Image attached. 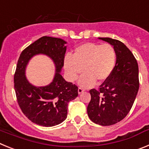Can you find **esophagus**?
I'll return each instance as SVG.
<instances>
[{"label": "esophagus", "instance_id": "esophagus-1", "mask_svg": "<svg viewBox=\"0 0 149 149\" xmlns=\"http://www.w3.org/2000/svg\"><path fill=\"white\" fill-rule=\"evenodd\" d=\"M84 91H85V89H84V88H82V87H79L78 88V93H79V94H81L82 93H84Z\"/></svg>", "mask_w": 149, "mask_h": 149}]
</instances>
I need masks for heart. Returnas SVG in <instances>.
<instances>
[{
	"mask_svg": "<svg viewBox=\"0 0 149 149\" xmlns=\"http://www.w3.org/2000/svg\"><path fill=\"white\" fill-rule=\"evenodd\" d=\"M116 60V54L112 45L89 42L78 46L72 57L65 56L64 67L70 81L76 80L84 68L85 73L79 80V84L84 87H90L96 81L102 83L109 78Z\"/></svg>",
	"mask_w": 149,
	"mask_h": 149,
	"instance_id": "heart-1",
	"label": "heart"
}]
</instances>
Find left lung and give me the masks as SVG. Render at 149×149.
<instances>
[{
    "instance_id": "1",
    "label": "left lung",
    "mask_w": 149,
    "mask_h": 149,
    "mask_svg": "<svg viewBox=\"0 0 149 149\" xmlns=\"http://www.w3.org/2000/svg\"><path fill=\"white\" fill-rule=\"evenodd\" d=\"M113 46L116 62L111 75L99 89L89 90V119L100 125L120 122L131 110L139 90V68L136 58L124 43L111 38H99Z\"/></svg>"
}]
</instances>
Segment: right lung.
<instances>
[{
	"instance_id": "right-lung-1",
	"label": "right lung",
	"mask_w": 149,
	"mask_h": 149,
	"mask_svg": "<svg viewBox=\"0 0 149 149\" xmlns=\"http://www.w3.org/2000/svg\"><path fill=\"white\" fill-rule=\"evenodd\" d=\"M65 42L58 38L42 36L27 47L20 54L14 74V88L18 104L26 117L44 127L59 125L66 119L68 102L78 95V87L67 82L60 72L64 65ZM43 53L53 60L56 73L48 86L36 88L28 82L25 68L30 58Z\"/></svg>"
}]
</instances>
